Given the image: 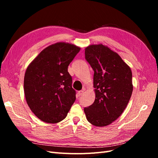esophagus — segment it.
Here are the masks:
<instances>
[{
    "instance_id": "34e87169",
    "label": "esophagus",
    "mask_w": 158,
    "mask_h": 158,
    "mask_svg": "<svg viewBox=\"0 0 158 158\" xmlns=\"http://www.w3.org/2000/svg\"><path fill=\"white\" fill-rule=\"evenodd\" d=\"M83 94H84V91L83 90L79 91V92H78V96H81V95H82Z\"/></svg>"
}]
</instances>
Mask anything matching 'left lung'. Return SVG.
<instances>
[{"label":"left lung","mask_w":158,"mask_h":158,"mask_svg":"<svg viewBox=\"0 0 158 158\" xmlns=\"http://www.w3.org/2000/svg\"><path fill=\"white\" fill-rule=\"evenodd\" d=\"M85 58L94 71L95 99L84 113L92 125L106 127L117 120L127 106L133 90L132 71L118 54L102 44L88 46Z\"/></svg>","instance_id":"left-lung-1"}]
</instances>
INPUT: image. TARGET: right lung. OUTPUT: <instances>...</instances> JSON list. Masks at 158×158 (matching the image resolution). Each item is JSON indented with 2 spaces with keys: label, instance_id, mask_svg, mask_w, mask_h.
Masks as SVG:
<instances>
[{
  "label": "right lung",
  "instance_id": "right-lung-1",
  "mask_svg": "<svg viewBox=\"0 0 158 158\" xmlns=\"http://www.w3.org/2000/svg\"><path fill=\"white\" fill-rule=\"evenodd\" d=\"M80 50L69 43H56L41 51L28 65L23 81L25 98L41 121H63L75 102L68 66Z\"/></svg>",
  "mask_w": 158,
  "mask_h": 158
}]
</instances>
